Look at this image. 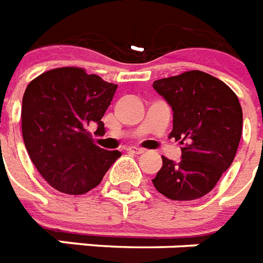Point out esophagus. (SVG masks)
Segmentation results:
<instances>
[{
    "mask_svg": "<svg viewBox=\"0 0 263 263\" xmlns=\"http://www.w3.org/2000/svg\"><path fill=\"white\" fill-rule=\"evenodd\" d=\"M127 152H129V153H133V155H141V153H144V149H141V148H134V146H130V148H127Z\"/></svg>",
    "mask_w": 263,
    "mask_h": 263,
    "instance_id": "esophagus-1",
    "label": "esophagus"
}]
</instances>
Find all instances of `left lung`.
Masks as SVG:
<instances>
[{"mask_svg": "<svg viewBox=\"0 0 263 263\" xmlns=\"http://www.w3.org/2000/svg\"><path fill=\"white\" fill-rule=\"evenodd\" d=\"M153 89L174 112L170 137L183 145L179 161L163 156L153 186L174 201L201 198L213 190L238 151L243 126L238 96L199 70L156 80Z\"/></svg>", "mask_w": 263, "mask_h": 263, "instance_id": "1", "label": "left lung"}]
</instances>
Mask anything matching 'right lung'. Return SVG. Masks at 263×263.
Returning <instances> with one entry per match:
<instances>
[{
    "label": "right lung",
    "instance_id": "add662e5",
    "mask_svg": "<svg viewBox=\"0 0 263 263\" xmlns=\"http://www.w3.org/2000/svg\"><path fill=\"white\" fill-rule=\"evenodd\" d=\"M118 85L80 68H58L28 84L23 96L22 130L33 165L50 186L84 194L102 182L118 151L93 144L88 126L104 133L103 115Z\"/></svg>",
    "mask_w": 263,
    "mask_h": 263
}]
</instances>
